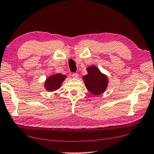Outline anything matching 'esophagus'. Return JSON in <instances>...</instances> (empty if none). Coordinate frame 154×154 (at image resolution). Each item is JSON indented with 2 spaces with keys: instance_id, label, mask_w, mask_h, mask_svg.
<instances>
[{
  "instance_id": "obj_1",
  "label": "esophagus",
  "mask_w": 154,
  "mask_h": 154,
  "mask_svg": "<svg viewBox=\"0 0 154 154\" xmlns=\"http://www.w3.org/2000/svg\"><path fill=\"white\" fill-rule=\"evenodd\" d=\"M79 74H77V73H73L72 74V77L73 78H75V79H77V78H79Z\"/></svg>"
}]
</instances>
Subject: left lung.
Listing matches in <instances>:
<instances>
[{"instance_id": "left-lung-1", "label": "left lung", "mask_w": 154, "mask_h": 154, "mask_svg": "<svg viewBox=\"0 0 154 154\" xmlns=\"http://www.w3.org/2000/svg\"><path fill=\"white\" fill-rule=\"evenodd\" d=\"M87 70L88 74L84 75L82 79L87 90L93 95H99L105 91L108 84L107 77L95 66L89 67Z\"/></svg>"}]
</instances>
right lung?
<instances>
[{"instance_id": "add662e5", "label": "right lung", "mask_w": 154, "mask_h": 154, "mask_svg": "<svg viewBox=\"0 0 154 154\" xmlns=\"http://www.w3.org/2000/svg\"><path fill=\"white\" fill-rule=\"evenodd\" d=\"M66 76L61 74H57L49 76L45 81V88L47 91H53L60 88Z\"/></svg>"}]
</instances>
